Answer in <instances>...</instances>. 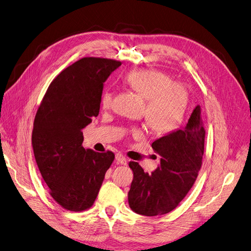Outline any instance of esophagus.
<instances>
[{"mask_svg":"<svg viewBox=\"0 0 251 251\" xmlns=\"http://www.w3.org/2000/svg\"><path fill=\"white\" fill-rule=\"evenodd\" d=\"M116 160H117V163H118V164L124 165V166H126V165H127V163H128L127 158H126L123 154H121V153H117V155H116Z\"/></svg>","mask_w":251,"mask_h":251,"instance_id":"esophagus-1","label":"esophagus"}]
</instances>
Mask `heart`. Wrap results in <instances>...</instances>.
I'll return each mask as SVG.
<instances>
[{
	"mask_svg": "<svg viewBox=\"0 0 251 251\" xmlns=\"http://www.w3.org/2000/svg\"><path fill=\"white\" fill-rule=\"evenodd\" d=\"M125 81L146 99L145 115L153 132L166 134L181 125L189 101L188 90L182 83L172 82V77L166 73L149 69L131 71ZM112 102L114 92L105 88L101 96L102 106L109 108Z\"/></svg>",
	"mask_w": 251,
	"mask_h": 251,
	"instance_id": "heart-1",
	"label": "heart"
}]
</instances>
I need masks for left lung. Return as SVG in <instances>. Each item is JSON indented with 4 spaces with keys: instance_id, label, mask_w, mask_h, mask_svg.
I'll return each mask as SVG.
<instances>
[{
    "instance_id": "left-lung-1",
    "label": "left lung",
    "mask_w": 251,
    "mask_h": 251,
    "mask_svg": "<svg viewBox=\"0 0 251 251\" xmlns=\"http://www.w3.org/2000/svg\"><path fill=\"white\" fill-rule=\"evenodd\" d=\"M205 130L200 106L195 107L184 127L152 143L160 164L151 174L135 161L129 167L133 180L128 192L132 211L144 216H160L179 204L195 182L202 165Z\"/></svg>"
}]
</instances>
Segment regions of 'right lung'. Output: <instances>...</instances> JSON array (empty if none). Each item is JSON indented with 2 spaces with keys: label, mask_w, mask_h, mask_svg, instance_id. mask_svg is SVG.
Returning a JSON list of instances; mask_svg holds the SVG:
<instances>
[{
  "label": "right lung",
  "mask_w": 251,
  "mask_h": 251,
  "mask_svg": "<svg viewBox=\"0 0 251 251\" xmlns=\"http://www.w3.org/2000/svg\"><path fill=\"white\" fill-rule=\"evenodd\" d=\"M121 62L84 57L48 87L34 119L32 147L50 195L63 208L81 212L98 196L115 154L82 147V129L99 115L103 83Z\"/></svg>",
  "instance_id": "right-lung-1"
}]
</instances>
